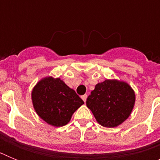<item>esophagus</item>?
Instances as JSON below:
<instances>
[{
  "label": "esophagus",
  "instance_id": "34e87169",
  "mask_svg": "<svg viewBox=\"0 0 160 160\" xmlns=\"http://www.w3.org/2000/svg\"><path fill=\"white\" fill-rule=\"evenodd\" d=\"M87 94H84V95L82 96V99L83 101L85 102H86V101H87Z\"/></svg>",
  "mask_w": 160,
  "mask_h": 160
}]
</instances>
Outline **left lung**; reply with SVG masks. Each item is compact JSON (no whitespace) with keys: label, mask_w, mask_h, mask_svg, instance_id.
I'll return each instance as SVG.
<instances>
[{"label":"left lung","mask_w":160,"mask_h":160,"mask_svg":"<svg viewBox=\"0 0 160 160\" xmlns=\"http://www.w3.org/2000/svg\"><path fill=\"white\" fill-rule=\"evenodd\" d=\"M135 94L125 82L107 79L98 83L87 99V106L97 122L105 128H115L130 116Z\"/></svg>","instance_id":"1"}]
</instances>
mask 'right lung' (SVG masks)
<instances>
[{
	"label": "right lung",
	"instance_id": "1",
	"mask_svg": "<svg viewBox=\"0 0 160 160\" xmlns=\"http://www.w3.org/2000/svg\"><path fill=\"white\" fill-rule=\"evenodd\" d=\"M32 102L38 116L53 127H62L84 102L59 78L46 77L32 91Z\"/></svg>",
	"mask_w": 160,
	"mask_h": 160
}]
</instances>
